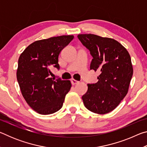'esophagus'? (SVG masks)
<instances>
[{
    "instance_id": "obj_1",
    "label": "esophagus",
    "mask_w": 147,
    "mask_h": 147,
    "mask_svg": "<svg viewBox=\"0 0 147 147\" xmlns=\"http://www.w3.org/2000/svg\"><path fill=\"white\" fill-rule=\"evenodd\" d=\"M71 82L72 85H75V84H77L79 83L78 81H77V80H74V79H72L71 80Z\"/></svg>"
}]
</instances>
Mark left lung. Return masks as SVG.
Here are the masks:
<instances>
[{
	"mask_svg": "<svg viewBox=\"0 0 147 147\" xmlns=\"http://www.w3.org/2000/svg\"><path fill=\"white\" fill-rule=\"evenodd\" d=\"M78 38L93 57L90 69L100 71L95 84H88L82 96L86 108L92 112L106 114L113 111L128 93L133 75L128 52L115 39L94 34H78Z\"/></svg>",
	"mask_w": 147,
	"mask_h": 147,
	"instance_id": "8db88e82",
	"label": "left lung"
}]
</instances>
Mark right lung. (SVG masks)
Here are the masks:
<instances>
[{"label":"right lung","mask_w":147,"mask_h":147,"mask_svg":"<svg viewBox=\"0 0 147 147\" xmlns=\"http://www.w3.org/2000/svg\"><path fill=\"white\" fill-rule=\"evenodd\" d=\"M73 38L69 35L36 41L19 56L17 82L27 104L37 113L49 115L63 106L71 83L51 78V69H59V54Z\"/></svg>","instance_id":"obj_1"}]
</instances>
